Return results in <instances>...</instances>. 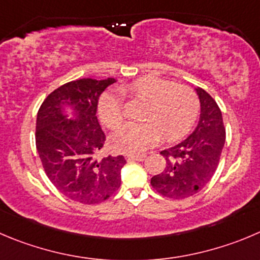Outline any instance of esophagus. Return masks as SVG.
I'll list each match as a JSON object with an SVG mask.
<instances>
[{
  "instance_id": "1",
  "label": "esophagus",
  "mask_w": 260,
  "mask_h": 260,
  "mask_svg": "<svg viewBox=\"0 0 260 260\" xmlns=\"http://www.w3.org/2000/svg\"><path fill=\"white\" fill-rule=\"evenodd\" d=\"M145 158V154H130L127 155V160L133 162V160H143Z\"/></svg>"
}]
</instances>
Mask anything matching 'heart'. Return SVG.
<instances>
[{
	"label": "heart",
	"mask_w": 260,
	"mask_h": 260,
	"mask_svg": "<svg viewBox=\"0 0 260 260\" xmlns=\"http://www.w3.org/2000/svg\"><path fill=\"white\" fill-rule=\"evenodd\" d=\"M122 97L145 103L139 125H125L111 139L115 150L142 153L160 137L175 142L189 133L199 113V98L190 86L157 76H143L121 86ZM101 121L116 130L123 121L121 97L113 91L102 95L98 105Z\"/></svg>",
	"instance_id": "b5f03b06"
}]
</instances>
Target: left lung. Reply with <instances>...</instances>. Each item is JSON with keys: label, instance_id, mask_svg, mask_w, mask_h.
<instances>
[{"label": "left lung", "instance_id": "left-lung-1", "mask_svg": "<svg viewBox=\"0 0 260 260\" xmlns=\"http://www.w3.org/2000/svg\"><path fill=\"white\" fill-rule=\"evenodd\" d=\"M200 100L199 123L184 142L160 154L166 167L150 180L153 189L171 199L192 197L213 177L226 139L221 110L204 89H197Z\"/></svg>", "mask_w": 260, "mask_h": 260}]
</instances>
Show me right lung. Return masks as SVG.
Segmentation results:
<instances>
[{
    "instance_id": "right-lung-1",
    "label": "right lung",
    "mask_w": 260,
    "mask_h": 260,
    "mask_svg": "<svg viewBox=\"0 0 260 260\" xmlns=\"http://www.w3.org/2000/svg\"><path fill=\"white\" fill-rule=\"evenodd\" d=\"M115 79H79L54 89L37 115L36 145L52 184L65 197L83 204L105 202L121 185L123 155L98 158L106 135L97 118L98 101ZM77 110V120H68L62 106Z\"/></svg>"
}]
</instances>
